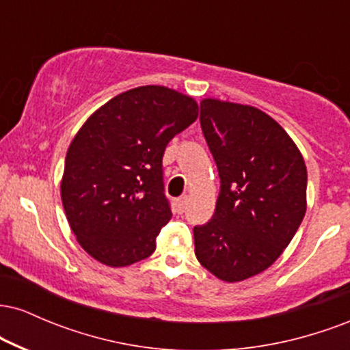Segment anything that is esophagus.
Listing matches in <instances>:
<instances>
[{
	"instance_id": "34e87169",
	"label": "esophagus",
	"mask_w": 350,
	"mask_h": 350,
	"mask_svg": "<svg viewBox=\"0 0 350 350\" xmlns=\"http://www.w3.org/2000/svg\"><path fill=\"white\" fill-rule=\"evenodd\" d=\"M187 202H189V198H187V196H183V198H179L178 200H176V207H178V211H179V212H184V211H186Z\"/></svg>"
}]
</instances>
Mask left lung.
I'll return each instance as SVG.
<instances>
[{"label": "left lung", "mask_w": 350, "mask_h": 350, "mask_svg": "<svg viewBox=\"0 0 350 350\" xmlns=\"http://www.w3.org/2000/svg\"><path fill=\"white\" fill-rule=\"evenodd\" d=\"M200 126L222 186L211 222L194 227L196 256L237 283L271 267L295 237L308 207L306 163L281 124L252 105L204 98Z\"/></svg>", "instance_id": "8db88e82"}]
</instances>
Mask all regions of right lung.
<instances>
[{
	"instance_id": "1",
	"label": "right lung",
	"mask_w": 350,
	"mask_h": 350,
	"mask_svg": "<svg viewBox=\"0 0 350 350\" xmlns=\"http://www.w3.org/2000/svg\"><path fill=\"white\" fill-rule=\"evenodd\" d=\"M199 105L174 88L143 85L94 111L70 142L60 198L80 247L107 267L148 258L172 217L163 154Z\"/></svg>"
}]
</instances>
